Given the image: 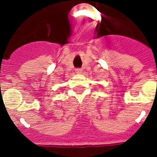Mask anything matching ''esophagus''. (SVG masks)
<instances>
[{
	"mask_svg": "<svg viewBox=\"0 0 157 157\" xmlns=\"http://www.w3.org/2000/svg\"><path fill=\"white\" fill-rule=\"evenodd\" d=\"M76 73H77V74H81V73H82V69H76Z\"/></svg>",
	"mask_w": 157,
	"mask_h": 157,
	"instance_id": "esophagus-1",
	"label": "esophagus"
}]
</instances>
